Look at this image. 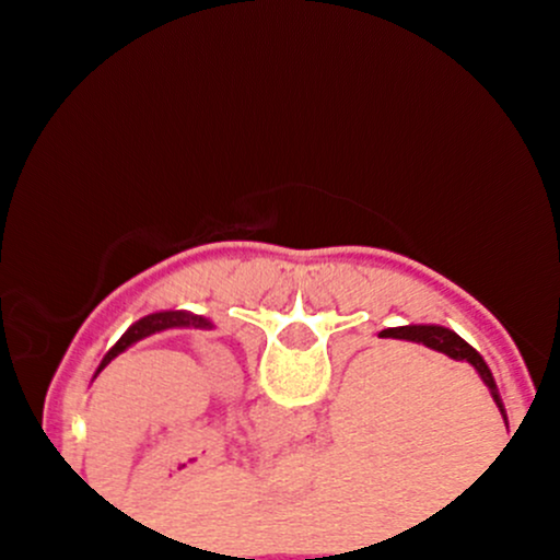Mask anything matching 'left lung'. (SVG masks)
I'll list each match as a JSON object with an SVG mask.
<instances>
[{
  "instance_id": "obj_1",
  "label": "left lung",
  "mask_w": 560,
  "mask_h": 560,
  "mask_svg": "<svg viewBox=\"0 0 560 560\" xmlns=\"http://www.w3.org/2000/svg\"><path fill=\"white\" fill-rule=\"evenodd\" d=\"M168 329H213V320L205 318V316H195V313L189 311H160V313H150V316L139 318L137 324L128 326L124 337L115 342L110 350H107V355L102 358V363L96 365V374H100L102 369H105L107 363L113 361V358H118L120 352H126L128 347L141 342V339L152 337V334H160V331H168ZM94 374V378H96Z\"/></svg>"
}]
</instances>
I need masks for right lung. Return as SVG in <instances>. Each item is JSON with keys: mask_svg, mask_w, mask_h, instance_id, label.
<instances>
[{"mask_svg": "<svg viewBox=\"0 0 560 560\" xmlns=\"http://www.w3.org/2000/svg\"><path fill=\"white\" fill-rule=\"evenodd\" d=\"M378 337H382V339H405V342L423 345V347H429V350H436V352H442V355L453 358V361H464L468 365H474V371H477V374L481 376V382L487 384V389H490L494 405H498L500 416H503V421L508 423L503 397H500L492 371L487 369L485 358H481L479 352L466 342V339H460L458 334L445 329V326L419 324V326H395V329H384V331H378Z\"/></svg>", "mask_w": 560, "mask_h": 560, "instance_id": "obj_1", "label": "right lung"}]
</instances>
